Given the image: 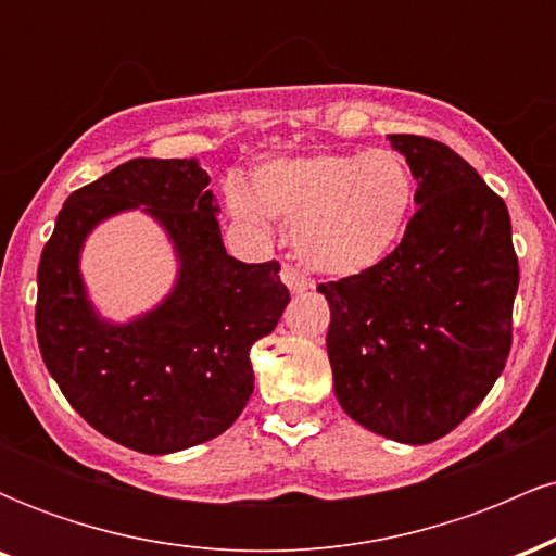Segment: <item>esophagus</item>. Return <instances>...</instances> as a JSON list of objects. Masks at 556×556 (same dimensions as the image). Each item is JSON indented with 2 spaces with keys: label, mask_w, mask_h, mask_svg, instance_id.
Wrapping results in <instances>:
<instances>
[{
  "label": "esophagus",
  "mask_w": 556,
  "mask_h": 556,
  "mask_svg": "<svg viewBox=\"0 0 556 556\" xmlns=\"http://www.w3.org/2000/svg\"><path fill=\"white\" fill-rule=\"evenodd\" d=\"M282 282L290 287L292 292H305L311 287V282H308V277H305L303 271L300 269H295V266H290V264H285L282 266Z\"/></svg>",
  "instance_id": "34e87169"
}]
</instances>
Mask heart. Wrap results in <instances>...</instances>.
Masks as SVG:
<instances>
[{
  "mask_svg": "<svg viewBox=\"0 0 556 556\" xmlns=\"http://www.w3.org/2000/svg\"><path fill=\"white\" fill-rule=\"evenodd\" d=\"M416 206V177L392 149L324 151L256 169L251 193L229 188V208L261 225H292V248L308 269L353 277L394 251Z\"/></svg>",
  "mask_w": 556,
  "mask_h": 556,
  "instance_id": "heart-1",
  "label": "heart"
}]
</instances>
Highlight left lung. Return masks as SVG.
<instances>
[{"label": "left lung", "instance_id": "1", "mask_svg": "<svg viewBox=\"0 0 556 556\" xmlns=\"http://www.w3.org/2000/svg\"><path fill=\"white\" fill-rule=\"evenodd\" d=\"M389 140L418 180V212L384 261L318 292L342 410L379 437L429 444L504 371L520 269L507 206L463 156L424 136Z\"/></svg>", "mask_w": 556, "mask_h": 556}]
</instances>
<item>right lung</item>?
Listing matches in <instances>:
<instances>
[{"instance_id": "add662e5", "label": "right lung", "mask_w": 556, "mask_h": 556, "mask_svg": "<svg viewBox=\"0 0 556 556\" xmlns=\"http://www.w3.org/2000/svg\"><path fill=\"white\" fill-rule=\"evenodd\" d=\"M212 177L195 159H130L75 190L38 264L36 337L70 405L112 442L169 455L225 433L253 394L251 348L290 303L277 261L227 256ZM143 205L176 242L181 274L159 309L99 319L81 287L85 235Z\"/></svg>"}]
</instances>
